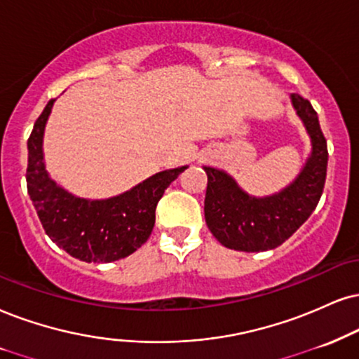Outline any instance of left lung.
Wrapping results in <instances>:
<instances>
[{"label":"left lung","mask_w":359,"mask_h":359,"mask_svg":"<svg viewBox=\"0 0 359 359\" xmlns=\"http://www.w3.org/2000/svg\"><path fill=\"white\" fill-rule=\"evenodd\" d=\"M311 136L313 153L293 184L269 198L243 193L226 172L205 166V218L221 245L236 251H266L280 246L311 216L320 201L328 168V146L318 114L303 96H291Z\"/></svg>","instance_id":"8db88e82"}]
</instances>
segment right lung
Here are the masks:
<instances>
[{
	"instance_id": "right-lung-1",
	"label": "right lung",
	"mask_w": 359,
	"mask_h": 359,
	"mask_svg": "<svg viewBox=\"0 0 359 359\" xmlns=\"http://www.w3.org/2000/svg\"><path fill=\"white\" fill-rule=\"evenodd\" d=\"M55 100L34 123L28 138L26 187L44 231L66 253L86 263L126 258L148 241L156 219L158 201L187 166L156 172L130 191L90 201L60 188L43 163V133Z\"/></svg>"
}]
</instances>
